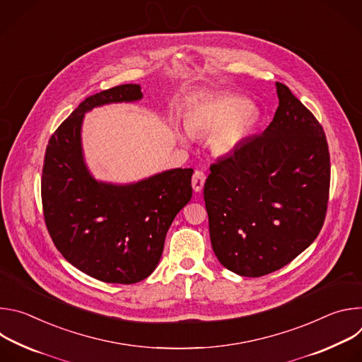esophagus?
I'll use <instances>...</instances> for the list:
<instances>
[{
	"label": "esophagus",
	"instance_id": "esophagus-1",
	"mask_svg": "<svg viewBox=\"0 0 362 362\" xmlns=\"http://www.w3.org/2000/svg\"><path fill=\"white\" fill-rule=\"evenodd\" d=\"M204 180H206V175L202 172V170H196L192 176V186H193V190L194 192H200L203 189V185H204Z\"/></svg>",
	"mask_w": 362,
	"mask_h": 362
}]
</instances>
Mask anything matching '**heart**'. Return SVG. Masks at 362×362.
Masks as SVG:
<instances>
[{
    "mask_svg": "<svg viewBox=\"0 0 362 362\" xmlns=\"http://www.w3.org/2000/svg\"><path fill=\"white\" fill-rule=\"evenodd\" d=\"M261 112L240 94H222L193 106L185 120L192 136H211V148L219 156L239 148L259 124ZM182 140L186 136L179 134Z\"/></svg>",
    "mask_w": 362,
    "mask_h": 362,
    "instance_id": "1",
    "label": "heart"
}]
</instances>
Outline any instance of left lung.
Segmentation results:
<instances>
[{
    "instance_id": "1",
    "label": "left lung",
    "mask_w": 362,
    "mask_h": 362,
    "mask_svg": "<svg viewBox=\"0 0 362 362\" xmlns=\"http://www.w3.org/2000/svg\"><path fill=\"white\" fill-rule=\"evenodd\" d=\"M271 124L211 166L203 194L214 252L247 278L281 269L318 236L327 215L331 163L322 126L276 83Z\"/></svg>"
}]
</instances>
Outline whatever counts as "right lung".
Returning <instances> with one entry per match:
<instances>
[{
  "label": "right lung",
  "instance_id": "right-lung-1",
  "mask_svg": "<svg viewBox=\"0 0 362 362\" xmlns=\"http://www.w3.org/2000/svg\"><path fill=\"white\" fill-rule=\"evenodd\" d=\"M141 97L139 84L87 97L45 148L41 199L48 233L73 267L107 284H136L156 269L166 233L192 197L193 169L129 185L98 182L88 172L81 147L84 113Z\"/></svg>",
  "mask_w": 362,
  "mask_h": 362
}]
</instances>
